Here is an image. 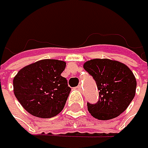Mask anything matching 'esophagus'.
I'll return each mask as SVG.
<instances>
[{
    "mask_svg": "<svg viewBox=\"0 0 148 148\" xmlns=\"http://www.w3.org/2000/svg\"><path fill=\"white\" fill-rule=\"evenodd\" d=\"M77 89L78 90L82 91V86H81V85H78V86H77Z\"/></svg>",
    "mask_w": 148,
    "mask_h": 148,
    "instance_id": "esophagus-1",
    "label": "esophagus"
}]
</instances>
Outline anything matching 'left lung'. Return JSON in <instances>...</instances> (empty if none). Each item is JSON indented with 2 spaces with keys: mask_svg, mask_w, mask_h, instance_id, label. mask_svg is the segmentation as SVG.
I'll return each instance as SVG.
<instances>
[{
  "mask_svg": "<svg viewBox=\"0 0 148 148\" xmlns=\"http://www.w3.org/2000/svg\"><path fill=\"white\" fill-rule=\"evenodd\" d=\"M84 69L93 77L99 90L96 104L87 102L89 112L100 120L112 119L120 115L135 96L136 79L125 64L110 59H92Z\"/></svg>",
  "mask_w": 148,
  "mask_h": 148,
  "instance_id": "1",
  "label": "left lung"
}]
</instances>
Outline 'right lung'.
<instances>
[{"label":"right lung","instance_id":"1","mask_svg":"<svg viewBox=\"0 0 148 148\" xmlns=\"http://www.w3.org/2000/svg\"><path fill=\"white\" fill-rule=\"evenodd\" d=\"M65 66L64 61L43 59L18 71L13 80L14 93L28 112L43 119L61 112L71 90L61 76Z\"/></svg>","mask_w":148,"mask_h":148}]
</instances>
